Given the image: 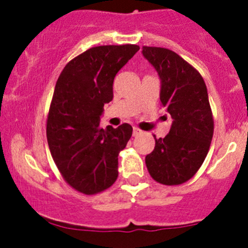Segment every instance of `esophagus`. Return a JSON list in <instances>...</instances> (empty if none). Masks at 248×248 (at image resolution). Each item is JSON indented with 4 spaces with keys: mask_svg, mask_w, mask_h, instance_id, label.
I'll list each match as a JSON object with an SVG mask.
<instances>
[{
    "mask_svg": "<svg viewBox=\"0 0 248 248\" xmlns=\"http://www.w3.org/2000/svg\"><path fill=\"white\" fill-rule=\"evenodd\" d=\"M141 133H142V131H140L139 128H137V127H134V128H133V136H134V137L139 136V134H141Z\"/></svg>",
    "mask_w": 248,
    "mask_h": 248,
    "instance_id": "esophagus-1",
    "label": "esophagus"
}]
</instances>
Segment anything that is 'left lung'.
I'll return each instance as SVG.
<instances>
[{
	"instance_id": "left-lung-1",
	"label": "left lung",
	"mask_w": 248,
	"mask_h": 248,
	"mask_svg": "<svg viewBox=\"0 0 248 248\" xmlns=\"http://www.w3.org/2000/svg\"><path fill=\"white\" fill-rule=\"evenodd\" d=\"M141 54L158 73L159 98L172 119L169 133L155 138L145 163L159 184H184L201 168L214 136L206 85L199 72L171 50L142 46Z\"/></svg>"
}]
</instances>
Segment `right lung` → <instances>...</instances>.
<instances>
[{
	"label": "right lung",
	"mask_w": 248,
	"mask_h": 248,
	"mask_svg": "<svg viewBox=\"0 0 248 248\" xmlns=\"http://www.w3.org/2000/svg\"><path fill=\"white\" fill-rule=\"evenodd\" d=\"M138 46H102L67 63L57 79L46 122V138L55 164L77 191L94 194L117 179L119 152L131 139V124L103 129L104 104L112 99L117 72Z\"/></svg>",
	"instance_id": "right-lung-1"
}]
</instances>
